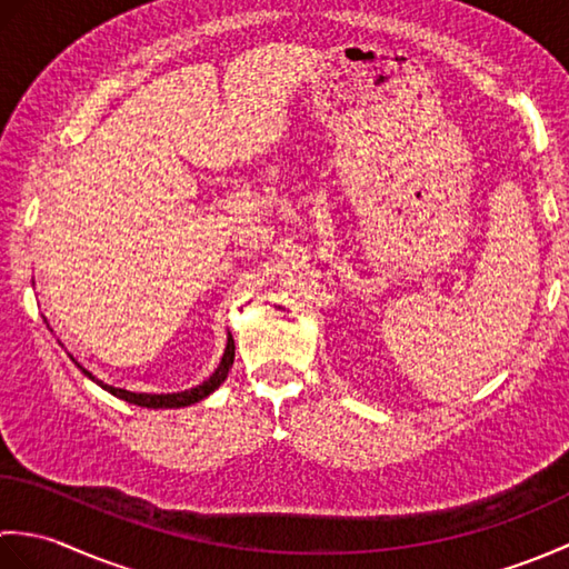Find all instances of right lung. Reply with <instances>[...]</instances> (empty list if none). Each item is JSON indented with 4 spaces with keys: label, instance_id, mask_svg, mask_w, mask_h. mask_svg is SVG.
<instances>
[{
    "label": "right lung",
    "instance_id": "add662e5",
    "mask_svg": "<svg viewBox=\"0 0 569 569\" xmlns=\"http://www.w3.org/2000/svg\"><path fill=\"white\" fill-rule=\"evenodd\" d=\"M72 361H76V359H72ZM232 361H234V340H232V335H227V347H224L222 361H220V367L214 369L212 377L204 379L200 386H196V389H186V391H178V393H134V391H127V389H114V386H107V383L94 379L88 369H82L78 365V361H76V365L80 367L84 377L92 379L94 383H100L104 391H110L112 396L122 398V401H127V403H134V406H141V408H186V406L202 401V398H208L217 389V386H220L227 379L229 369H232Z\"/></svg>",
    "mask_w": 569,
    "mask_h": 569
}]
</instances>
